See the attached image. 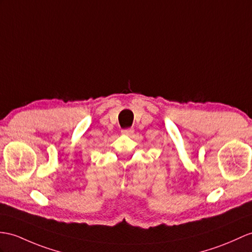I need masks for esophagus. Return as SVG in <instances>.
Wrapping results in <instances>:
<instances>
[{
  "label": "esophagus",
  "instance_id": "34e87169",
  "mask_svg": "<svg viewBox=\"0 0 252 252\" xmlns=\"http://www.w3.org/2000/svg\"><path fill=\"white\" fill-rule=\"evenodd\" d=\"M134 132L133 128H128V129H124L122 130V133L125 134V136H131V134Z\"/></svg>",
  "mask_w": 252,
  "mask_h": 252
}]
</instances>
